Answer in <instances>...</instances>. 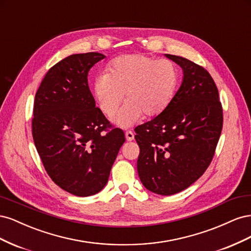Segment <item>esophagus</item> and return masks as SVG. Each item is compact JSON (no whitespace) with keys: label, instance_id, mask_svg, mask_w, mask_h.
I'll use <instances>...</instances> for the list:
<instances>
[{"label":"esophagus","instance_id":"esophagus-1","mask_svg":"<svg viewBox=\"0 0 251 251\" xmlns=\"http://www.w3.org/2000/svg\"><path fill=\"white\" fill-rule=\"evenodd\" d=\"M126 139L127 141H132L134 139V133L131 131H127L126 132Z\"/></svg>","mask_w":251,"mask_h":251}]
</instances>
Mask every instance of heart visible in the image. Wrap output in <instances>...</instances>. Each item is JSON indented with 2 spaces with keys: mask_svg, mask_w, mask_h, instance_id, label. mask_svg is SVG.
<instances>
[{
  "mask_svg": "<svg viewBox=\"0 0 251 251\" xmlns=\"http://www.w3.org/2000/svg\"><path fill=\"white\" fill-rule=\"evenodd\" d=\"M179 69L168 58L127 54L110 64L109 74L100 73L93 82V95L105 116L115 115L126 94V103L114 124L128 127L142 118L160 115L170 107L179 87Z\"/></svg>",
  "mask_w": 251,
  "mask_h": 251,
  "instance_id": "b5f03b06",
  "label": "heart"
}]
</instances>
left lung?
I'll return each instance as SVG.
<instances>
[{"mask_svg": "<svg viewBox=\"0 0 251 251\" xmlns=\"http://www.w3.org/2000/svg\"><path fill=\"white\" fill-rule=\"evenodd\" d=\"M183 78L170 107L135 128L140 153L137 171L150 192L177 194L210 164L223 126V110L210 74L187 58L165 54Z\"/></svg>", "mask_w": 251, "mask_h": 251, "instance_id": "obj_1", "label": "left lung"}]
</instances>
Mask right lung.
<instances>
[{
    "mask_svg": "<svg viewBox=\"0 0 251 251\" xmlns=\"http://www.w3.org/2000/svg\"><path fill=\"white\" fill-rule=\"evenodd\" d=\"M105 56L88 52L60 60L35 94L32 136L45 170L64 191L78 197L105 186L126 138L95 107L88 73Z\"/></svg>",
    "mask_w": 251,
    "mask_h": 251,
    "instance_id": "right-lung-1",
    "label": "right lung"
}]
</instances>
